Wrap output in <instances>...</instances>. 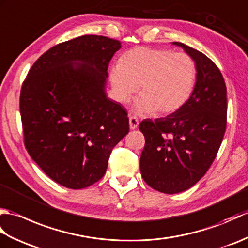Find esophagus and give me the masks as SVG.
<instances>
[{
  "label": "esophagus",
  "instance_id": "obj_1",
  "mask_svg": "<svg viewBox=\"0 0 248 248\" xmlns=\"http://www.w3.org/2000/svg\"><path fill=\"white\" fill-rule=\"evenodd\" d=\"M139 124L140 121L139 119L135 117V116H131V117L129 118V124H130V129L131 130H134L139 127Z\"/></svg>",
  "mask_w": 248,
  "mask_h": 248
}]
</instances>
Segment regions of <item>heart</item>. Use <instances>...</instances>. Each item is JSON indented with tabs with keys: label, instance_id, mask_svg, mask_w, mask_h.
<instances>
[{
	"label": "heart",
	"instance_id": "heart-1",
	"mask_svg": "<svg viewBox=\"0 0 248 248\" xmlns=\"http://www.w3.org/2000/svg\"><path fill=\"white\" fill-rule=\"evenodd\" d=\"M116 101L127 103L139 91L135 103L140 114L176 113L191 98L197 78L194 60L186 53L171 50L135 48L121 57L108 72Z\"/></svg>",
	"mask_w": 248,
	"mask_h": 248
}]
</instances>
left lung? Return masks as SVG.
Masks as SVG:
<instances>
[{
	"label": "left lung",
	"instance_id": "1",
	"mask_svg": "<svg viewBox=\"0 0 248 248\" xmlns=\"http://www.w3.org/2000/svg\"><path fill=\"white\" fill-rule=\"evenodd\" d=\"M194 60L197 78L191 98L167 117L143 120L145 136L140 173L155 191L176 194L192 187L213 163L227 124V91L217 66L202 52L181 43Z\"/></svg>",
	"mask_w": 248,
	"mask_h": 248
}]
</instances>
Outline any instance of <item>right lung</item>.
Masks as SVG:
<instances>
[{
  "label": "right lung",
  "instance_id": "add662e5",
  "mask_svg": "<svg viewBox=\"0 0 248 248\" xmlns=\"http://www.w3.org/2000/svg\"><path fill=\"white\" fill-rule=\"evenodd\" d=\"M120 48V41L98 35L59 44L34 62L21 87L25 148L62 186L99 181L129 132L125 109L105 93L108 62Z\"/></svg>",
  "mask_w": 248,
  "mask_h": 248
}]
</instances>
